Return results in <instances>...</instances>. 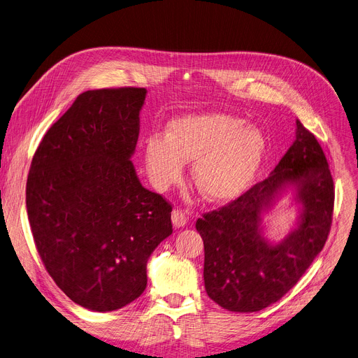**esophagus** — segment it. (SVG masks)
I'll return each mask as SVG.
<instances>
[{
  "label": "esophagus",
  "instance_id": "esophagus-1",
  "mask_svg": "<svg viewBox=\"0 0 358 358\" xmlns=\"http://www.w3.org/2000/svg\"><path fill=\"white\" fill-rule=\"evenodd\" d=\"M171 218H173V225L176 227V229H181V227H184L187 224V215L181 210H174L171 214Z\"/></svg>",
  "mask_w": 358,
  "mask_h": 358
}]
</instances>
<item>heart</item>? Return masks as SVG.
<instances>
[{"instance_id":"heart-1","label":"heart","mask_w":358,"mask_h":358,"mask_svg":"<svg viewBox=\"0 0 358 358\" xmlns=\"http://www.w3.org/2000/svg\"><path fill=\"white\" fill-rule=\"evenodd\" d=\"M267 151L266 134L240 117L206 113L173 120L166 136L144 143V167L151 184L164 191L178 182L192 161L191 181L213 203L229 201L255 177Z\"/></svg>"}]
</instances>
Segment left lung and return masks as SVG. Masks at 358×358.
<instances>
[{
  "label": "left lung",
  "mask_w": 358,
  "mask_h": 358,
  "mask_svg": "<svg viewBox=\"0 0 358 358\" xmlns=\"http://www.w3.org/2000/svg\"><path fill=\"white\" fill-rule=\"evenodd\" d=\"M296 140L268 178L237 200L199 218L204 241L208 297L236 313H254L278 301L297 284L327 241L334 182L315 137L297 120ZM292 194L298 221L281 242L265 236L264 217Z\"/></svg>",
  "instance_id": "1"
}]
</instances>
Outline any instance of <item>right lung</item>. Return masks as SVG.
<instances>
[{"mask_svg": "<svg viewBox=\"0 0 358 358\" xmlns=\"http://www.w3.org/2000/svg\"><path fill=\"white\" fill-rule=\"evenodd\" d=\"M145 88L80 94L40 143L27 180L38 254L76 304L114 311L147 287V263L173 233L171 206L143 187L131 161Z\"/></svg>", "mask_w": 358, "mask_h": 358, "instance_id": "obj_1", "label": "right lung"}]
</instances>
